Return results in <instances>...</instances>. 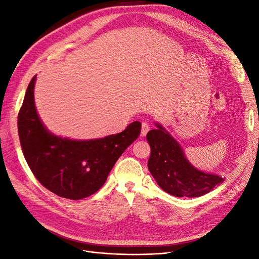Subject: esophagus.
Listing matches in <instances>:
<instances>
[{"label":"esophagus","mask_w":259,"mask_h":259,"mask_svg":"<svg viewBox=\"0 0 259 259\" xmlns=\"http://www.w3.org/2000/svg\"><path fill=\"white\" fill-rule=\"evenodd\" d=\"M149 130H150V125H149V123L143 122L142 123V132H140V136H142V137L146 136V134H147Z\"/></svg>","instance_id":"obj_1"}]
</instances>
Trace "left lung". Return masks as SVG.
Wrapping results in <instances>:
<instances>
[{
	"label": "left lung",
	"instance_id": "obj_1",
	"mask_svg": "<svg viewBox=\"0 0 259 259\" xmlns=\"http://www.w3.org/2000/svg\"><path fill=\"white\" fill-rule=\"evenodd\" d=\"M155 126L147 134L151 148L148 168L164 191L178 198H197L223 184L222 176L194 167L177 140L160 123Z\"/></svg>",
	"mask_w": 259,
	"mask_h": 259
}]
</instances>
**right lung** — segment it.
<instances>
[{"label":"right lung","instance_id":"1","mask_svg":"<svg viewBox=\"0 0 259 259\" xmlns=\"http://www.w3.org/2000/svg\"><path fill=\"white\" fill-rule=\"evenodd\" d=\"M36 75L30 81L18 114V134L30 169L46 189L61 198L80 200L97 192L122 153L140 134L142 124L104 138L75 140L51 133L34 104Z\"/></svg>","mask_w":259,"mask_h":259}]
</instances>
